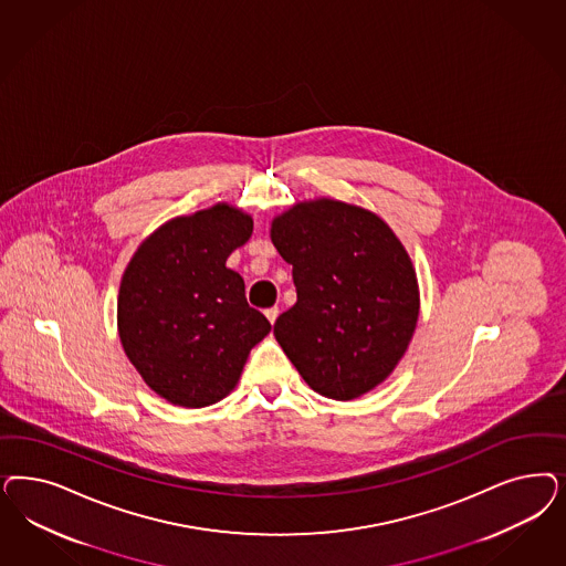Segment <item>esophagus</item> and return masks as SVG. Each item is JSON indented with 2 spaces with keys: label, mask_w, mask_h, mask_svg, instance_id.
Masks as SVG:
<instances>
[{
  "label": "esophagus",
  "mask_w": 566,
  "mask_h": 566,
  "mask_svg": "<svg viewBox=\"0 0 566 566\" xmlns=\"http://www.w3.org/2000/svg\"><path fill=\"white\" fill-rule=\"evenodd\" d=\"M264 314H266V318L271 321V325H274V321L279 318V308L276 306H273V308H269V311H264Z\"/></svg>",
  "instance_id": "34e87169"
}]
</instances>
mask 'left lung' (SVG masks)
Instances as JSON below:
<instances>
[{"label": "left lung", "mask_w": 566, "mask_h": 566, "mask_svg": "<svg viewBox=\"0 0 566 566\" xmlns=\"http://www.w3.org/2000/svg\"><path fill=\"white\" fill-rule=\"evenodd\" d=\"M271 239L293 266L297 302L274 337L304 381L354 400L400 363L419 321V285L400 239L377 214L344 201L295 203Z\"/></svg>", "instance_id": "8db88e82"}]
</instances>
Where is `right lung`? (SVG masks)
I'll use <instances>...</instances> for the list:
<instances>
[{"mask_svg": "<svg viewBox=\"0 0 566 566\" xmlns=\"http://www.w3.org/2000/svg\"><path fill=\"white\" fill-rule=\"evenodd\" d=\"M254 222L227 203L168 220L123 274L118 333L125 354L158 396L185 408L222 400L271 323L245 300L227 258Z\"/></svg>", "mask_w": 566, "mask_h": 566, "instance_id": "1", "label": "right lung"}]
</instances>
